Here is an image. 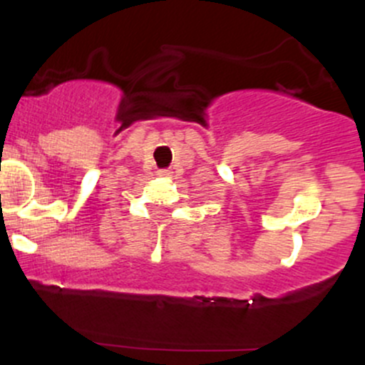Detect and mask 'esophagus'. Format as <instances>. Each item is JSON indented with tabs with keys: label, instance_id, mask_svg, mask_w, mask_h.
<instances>
[{
	"label": "esophagus",
	"instance_id": "1",
	"mask_svg": "<svg viewBox=\"0 0 365 365\" xmlns=\"http://www.w3.org/2000/svg\"><path fill=\"white\" fill-rule=\"evenodd\" d=\"M158 175H159V177H163V178H170L171 177V171L170 170H159Z\"/></svg>",
	"mask_w": 365,
	"mask_h": 365
}]
</instances>
